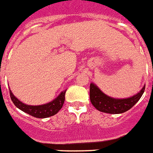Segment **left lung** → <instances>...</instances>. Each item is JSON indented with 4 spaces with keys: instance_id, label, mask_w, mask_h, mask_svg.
<instances>
[{
    "instance_id": "1",
    "label": "left lung",
    "mask_w": 153,
    "mask_h": 153,
    "mask_svg": "<svg viewBox=\"0 0 153 153\" xmlns=\"http://www.w3.org/2000/svg\"><path fill=\"white\" fill-rule=\"evenodd\" d=\"M145 85L137 95L126 99H115L106 96L94 83L90 85V99L94 107L99 111L108 114H122L130 109L140 100Z\"/></svg>"
}]
</instances>
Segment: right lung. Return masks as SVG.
Segmentation results:
<instances>
[{"mask_svg": "<svg viewBox=\"0 0 153 153\" xmlns=\"http://www.w3.org/2000/svg\"><path fill=\"white\" fill-rule=\"evenodd\" d=\"M65 93H66V91H62L60 95L53 101L42 105H28L17 99L16 96L13 95L11 91L10 90V96L14 105L17 108H19L20 110L29 114L31 116L39 118V119L48 118V117L56 114L63 105L65 100Z\"/></svg>", "mask_w": 153, "mask_h": 153, "instance_id": "obj_1", "label": "right lung"}]
</instances>
